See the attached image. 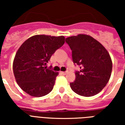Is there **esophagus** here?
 I'll use <instances>...</instances> for the list:
<instances>
[{
	"mask_svg": "<svg viewBox=\"0 0 125 125\" xmlns=\"http://www.w3.org/2000/svg\"><path fill=\"white\" fill-rule=\"evenodd\" d=\"M61 73L63 74V75H65V74L67 73V72H61Z\"/></svg>",
	"mask_w": 125,
	"mask_h": 125,
	"instance_id": "34e87169",
	"label": "esophagus"
}]
</instances>
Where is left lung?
Masks as SVG:
<instances>
[{
	"instance_id": "1",
	"label": "left lung",
	"mask_w": 125,
	"mask_h": 125,
	"mask_svg": "<svg viewBox=\"0 0 125 125\" xmlns=\"http://www.w3.org/2000/svg\"><path fill=\"white\" fill-rule=\"evenodd\" d=\"M72 51L74 63L80 65L76 80L70 83L73 92L82 96L98 94L110 80L113 63L109 53L91 36L79 34L65 39Z\"/></svg>"
}]
</instances>
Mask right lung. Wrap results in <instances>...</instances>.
Wrapping results in <instances>:
<instances>
[{
	"instance_id": "1",
	"label": "right lung",
	"mask_w": 125,
	"mask_h": 125,
	"mask_svg": "<svg viewBox=\"0 0 125 125\" xmlns=\"http://www.w3.org/2000/svg\"><path fill=\"white\" fill-rule=\"evenodd\" d=\"M64 43L63 36L36 35L21 45L12 68L16 82L24 92L31 96L41 97L53 90L59 73L45 65Z\"/></svg>"
}]
</instances>
